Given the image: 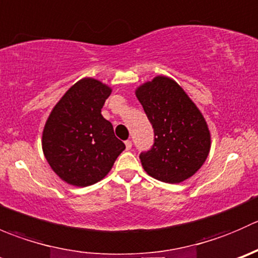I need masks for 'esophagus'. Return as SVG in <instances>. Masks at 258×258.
Returning <instances> with one entry per match:
<instances>
[{
	"label": "esophagus",
	"mask_w": 258,
	"mask_h": 258,
	"mask_svg": "<svg viewBox=\"0 0 258 258\" xmlns=\"http://www.w3.org/2000/svg\"><path fill=\"white\" fill-rule=\"evenodd\" d=\"M124 145H126V150H131V147H132V142L130 141V140H127V141L124 142Z\"/></svg>",
	"instance_id": "1"
}]
</instances>
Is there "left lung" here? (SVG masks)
<instances>
[{"label": "left lung", "instance_id": "1", "mask_svg": "<svg viewBox=\"0 0 258 258\" xmlns=\"http://www.w3.org/2000/svg\"><path fill=\"white\" fill-rule=\"evenodd\" d=\"M155 134L152 147L140 153L150 176L178 183L194 176L209 156L211 136L204 116L173 80L155 77L136 90Z\"/></svg>", "mask_w": 258, "mask_h": 258}]
</instances>
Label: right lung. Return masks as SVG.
Returning <instances> with one entry per match:
<instances>
[{"instance_id":"obj_1","label":"right lung","mask_w":258,"mask_h":258,"mask_svg":"<svg viewBox=\"0 0 258 258\" xmlns=\"http://www.w3.org/2000/svg\"><path fill=\"white\" fill-rule=\"evenodd\" d=\"M111 88L93 79L75 83L57 102L42 135L46 160L59 178L74 186L96 183L110 172L126 148L101 108Z\"/></svg>"}]
</instances>
